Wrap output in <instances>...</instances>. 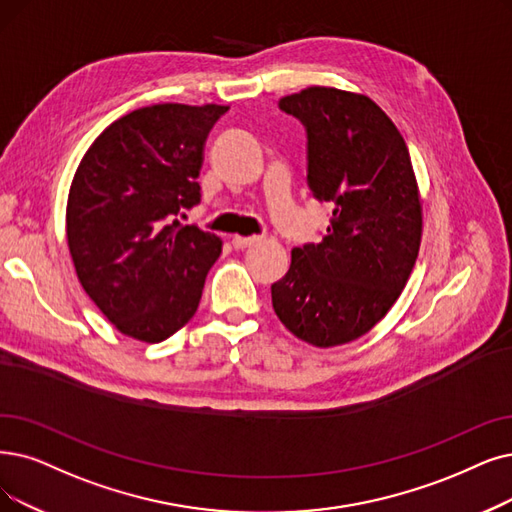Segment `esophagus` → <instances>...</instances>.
<instances>
[{"label":"esophagus","instance_id":"34e87169","mask_svg":"<svg viewBox=\"0 0 512 512\" xmlns=\"http://www.w3.org/2000/svg\"><path fill=\"white\" fill-rule=\"evenodd\" d=\"M258 241V237H239V235H235L233 239H231V243H233V248L235 250H245V248H252V245Z\"/></svg>","mask_w":512,"mask_h":512}]
</instances>
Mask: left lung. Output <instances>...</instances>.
Instances as JSON below:
<instances>
[{
  "mask_svg": "<svg viewBox=\"0 0 512 512\" xmlns=\"http://www.w3.org/2000/svg\"><path fill=\"white\" fill-rule=\"evenodd\" d=\"M306 132V185L330 201L319 243L292 250L271 285L279 321L315 346L351 342L388 313L416 264L422 206L410 151L363 94L306 88L279 100Z\"/></svg>",
  "mask_w": 512,
  "mask_h": 512,
  "instance_id": "left-lung-1",
  "label": "left lung"
}]
</instances>
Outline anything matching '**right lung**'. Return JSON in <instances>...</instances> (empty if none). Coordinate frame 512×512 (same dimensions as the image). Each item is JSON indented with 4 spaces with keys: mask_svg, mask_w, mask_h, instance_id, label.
I'll return each instance as SVG.
<instances>
[{
    "mask_svg": "<svg viewBox=\"0 0 512 512\" xmlns=\"http://www.w3.org/2000/svg\"><path fill=\"white\" fill-rule=\"evenodd\" d=\"M220 105H153L102 132L67 201V241L81 288L117 330L161 342L197 311L220 237L182 224L201 201L203 145Z\"/></svg>",
    "mask_w": 512,
    "mask_h": 512,
    "instance_id": "add662e5",
    "label": "right lung"
}]
</instances>
